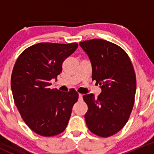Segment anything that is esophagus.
Listing matches in <instances>:
<instances>
[{"label":"esophagus","instance_id":"34e87169","mask_svg":"<svg viewBox=\"0 0 154 154\" xmlns=\"http://www.w3.org/2000/svg\"><path fill=\"white\" fill-rule=\"evenodd\" d=\"M83 99V94H79V100H82Z\"/></svg>","mask_w":154,"mask_h":154}]
</instances>
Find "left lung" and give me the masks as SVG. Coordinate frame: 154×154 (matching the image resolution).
<instances>
[{
  "label": "left lung",
  "mask_w": 154,
  "mask_h": 154,
  "mask_svg": "<svg viewBox=\"0 0 154 154\" xmlns=\"http://www.w3.org/2000/svg\"><path fill=\"white\" fill-rule=\"evenodd\" d=\"M92 68V80L100 85L98 97L85 94L88 106L85 120L90 131L109 137L120 131L128 121L134 104L136 78L127 53L117 45L100 38L80 43Z\"/></svg>",
  "instance_id": "1"
}]
</instances>
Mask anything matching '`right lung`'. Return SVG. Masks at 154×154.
I'll use <instances>...</instances> for the list:
<instances>
[{"mask_svg": "<svg viewBox=\"0 0 154 154\" xmlns=\"http://www.w3.org/2000/svg\"><path fill=\"white\" fill-rule=\"evenodd\" d=\"M78 44L42 42L24 50L17 59L11 77L15 106L31 130L42 136L63 133L73 106L78 100L74 89H51L50 83L63 71V63Z\"/></svg>", "mask_w": 154, "mask_h": 154, "instance_id": "add662e5", "label": "right lung"}]
</instances>
